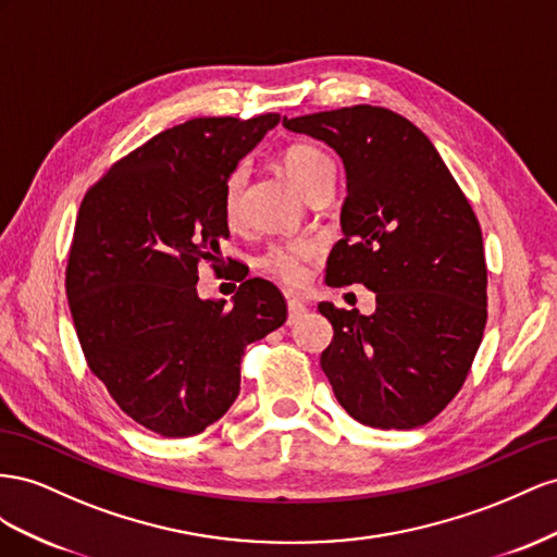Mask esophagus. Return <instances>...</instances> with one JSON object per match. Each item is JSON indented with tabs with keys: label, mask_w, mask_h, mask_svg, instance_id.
Segmentation results:
<instances>
[{
	"label": "esophagus",
	"mask_w": 557,
	"mask_h": 557,
	"mask_svg": "<svg viewBox=\"0 0 557 557\" xmlns=\"http://www.w3.org/2000/svg\"><path fill=\"white\" fill-rule=\"evenodd\" d=\"M287 310H289V314H287V324H294L300 314L306 312V306H304V300H298V298H289L287 300Z\"/></svg>",
	"instance_id": "1"
}]
</instances>
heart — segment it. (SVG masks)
<instances>
[{"instance_id":"obj_1","label":"heart","mask_w":557,"mask_h":557,"mask_svg":"<svg viewBox=\"0 0 557 557\" xmlns=\"http://www.w3.org/2000/svg\"><path fill=\"white\" fill-rule=\"evenodd\" d=\"M282 168L289 180L304 190H308L324 177H333V161L326 151L314 145H292L282 153ZM247 182V168L237 165L224 182L221 190V210L228 226L240 224V196ZM320 253V247L312 240H292L270 247L259 259V265L268 275H273L287 287H304L308 280V263Z\"/></svg>"}]
</instances>
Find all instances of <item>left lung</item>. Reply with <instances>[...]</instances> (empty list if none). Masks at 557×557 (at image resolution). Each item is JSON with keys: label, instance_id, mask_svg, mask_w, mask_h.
I'll list each match as a JSON object with an SVG mask.
<instances>
[{"label": "left lung", "instance_id": "left-lung-1", "mask_svg": "<svg viewBox=\"0 0 557 557\" xmlns=\"http://www.w3.org/2000/svg\"><path fill=\"white\" fill-rule=\"evenodd\" d=\"M343 158V240L326 284H363L375 312L320 304L333 324L322 371L338 404L375 429L426 424L462 389L487 320L483 233L426 135L385 107L282 119Z\"/></svg>", "mask_w": 557, "mask_h": 557}]
</instances>
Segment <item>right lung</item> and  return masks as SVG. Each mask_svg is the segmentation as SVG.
Segmentation results:
<instances>
[{
    "label": "right lung",
    "mask_w": 557,
    "mask_h": 557,
    "mask_svg": "<svg viewBox=\"0 0 557 557\" xmlns=\"http://www.w3.org/2000/svg\"><path fill=\"white\" fill-rule=\"evenodd\" d=\"M280 114L198 116L153 135L78 208L65 289L88 369L119 408L165 438L214 424L240 394L245 347L287 320L282 292L251 277L233 306L200 300L198 265L221 263V190Z\"/></svg>",
    "instance_id": "obj_1"
}]
</instances>
